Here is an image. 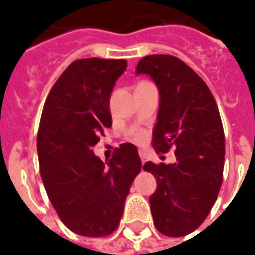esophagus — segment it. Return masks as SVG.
I'll list each match as a JSON object with an SVG mask.
<instances>
[{
	"label": "esophagus",
	"mask_w": 255,
	"mask_h": 255,
	"mask_svg": "<svg viewBox=\"0 0 255 255\" xmlns=\"http://www.w3.org/2000/svg\"><path fill=\"white\" fill-rule=\"evenodd\" d=\"M139 156H140V159H141V164H144L145 161H147V155H145V152L139 151Z\"/></svg>",
	"instance_id": "1"
}]
</instances>
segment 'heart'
<instances>
[{
  "label": "heart",
  "mask_w": 255,
  "mask_h": 255,
  "mask_svg": "<svg viewBox=\"0 0 255 255\" xmlns=\"http://www.w3.org/2000/svg\"><path fill=\"white\" fill-rule=\"evenodd\" d=\"M132 139L135 140V141H143L145 139V132H135L133 136H132Z\"/></svg>",
  "instance_id": "heart-1"
}]
</instances>
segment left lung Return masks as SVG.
Wrapping results in <instances>:
<instances>
[{
	"instance_id": "8db88e82",
	"label": "left lung",
	"mask_w": 255,
	"mask_h": 255,
	"mask_svg": "<svg viewBox=\"0 0 255 255\" xmlns=\"http://www.w3.org/2000/svg\"><path fill=\"white\" fill-rule=\"evenodd\" d=\"M136 74H147L160 92L152 145L157 153L174 148L176 163L153 164L157 189L149 197L156 229L168 237L192 233L217 200L225 161V135L213 94L181 59L159 54L141 58Z\"/></svg>"
}]
</instances>
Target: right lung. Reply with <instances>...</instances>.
<instances>
[{"label":"right lung","mask_w":255,"mask_h":255,"mask_svg":"<svg viewBox=\"0 0 255 255\" xmlns=\"http://www.w3.org/2000/svg\"><path fill=\"white\" fill-rule=\"evenodd\" d=\"M126 59L73 62L50 90L37 136L39 172L50 202L71 232L114 233L132 181L141 170L133 144H122L104 164L92 148L112 126L110 96Z\"/></svg>","instance_id":"obj_1"}]
</instances>
